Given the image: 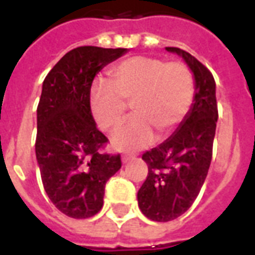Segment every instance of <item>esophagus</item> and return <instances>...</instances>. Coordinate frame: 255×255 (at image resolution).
I'll use <instances>...</instances> for the list:
<instances>
[{"mask_svg": "<svg viewBox=\"0 0 255 255\" xmlns=\"http://www.w3.org/2000/svg\"><path fill=\"white\" fill-rule=\"evenodd\" d=\"M131 156H127V155H124L123 157H122V161H123V164H127V163H129V161H131Z\"/></svg>", "mask_w": 255, "mask_h": 255, "instance_id": "obj_1", "label": "esophagus"}]
</instances>
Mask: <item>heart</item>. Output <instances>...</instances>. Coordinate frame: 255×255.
Listing matches in <instances>:
<instances>
[{
  "label": "heart",
  "instance_id": "1",
  "mask_svg": "<svg viewBox=\"0 0 255 255\" xmlns=\"http://www.w3.org/2000/svg\"><path fill=\"white\" fill-rule=\"evenodd\" d=\"M111 86L98 83L90 92V110L100 129L115 131L123 123L127 104L135 116L112 136L114 147L140 149L168 135L189 112L194 81L184 63L153 57H133L108 70Z\"/></svg>",
  "mask_w": 255,
  "mask_h": 255
}]
</instances>
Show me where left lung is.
Masks as SVG:
<instances>
[{
	"instance_id": "obj_1",
	"label": "left lung",
	"mask_w": 255,
	"mask_h": 255,
	"mask_svg": "<svg viewBox=\"0 0 255 255\" xmlns=\"http://www.w3.org/2000/svg\"><path fill=\"white\" fill-rule=\"evenodd\" d=\"M185 61L194 77V96L189 112L164 143L147 151V180L137 192L140 210L152 221L180 217L197 198L212 161L218 119L216 82L209 70L178 47H165Z\"/></svg>"
}]
</instances>
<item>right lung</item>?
Instances as JSON below:
<instances>
[{
    "label": "right lung",
    "mask_w": 255,
    "mask_h": 255,
    "mask_svg": "<svg viewBox=\"0 0 255 255\" xmlns=\"http://www.w3.org/2000/svg\"><path fill=\"white\" fill-rule=\"evenodd\" d=\"M127 49L82 46L54 66L42 85L37 108L35 156L51 202L73 218L95 216L108 178L122 168L120 155L102 153L107 137L90 110L94 78Z\"/></svg>",
    "instance_id": "obj_1"
}]
</instances>
